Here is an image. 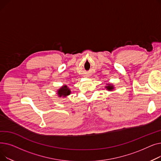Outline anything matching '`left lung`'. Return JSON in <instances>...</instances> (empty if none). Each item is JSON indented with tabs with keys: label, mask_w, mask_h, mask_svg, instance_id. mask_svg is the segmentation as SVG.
Here are the masks:
<instances>
[{
	"label": "left lung",
	"mask_w": 161,
	"mask_h": 161,
	"mask_svg": "<svg viewBox=\"0 0 161 161\" xmlns=\"http://www.w3.org/2000/svg\"><path fill=\"white\" fill-rule=\"evenodd\" d=\"M106 86H105V88L109 91H114V86L113 85L112 83H107L106 84Z\"/></svg>",
	"instance_id": "left-lung-1"
}]
</instances>
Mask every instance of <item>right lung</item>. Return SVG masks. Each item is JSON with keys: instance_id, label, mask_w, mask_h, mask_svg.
Returning a JSON list of instances; mask_svg holds the SVG:
<instances>
[{"instance_id": "add662e5", "label": "right lung", "mask_w": 161, "mask_h": 161, "mask_svg": "<svg viewBox=\"0 0 161 161\" xmlns=\"http://www.w3.org/2000/svg\"><path fill=\"white\" fill-rule=\"evenodd\" d=\"M71 94V91L66 86H63L57 91V95L58 97H66Z\"/></svg>"}]
</instances>
